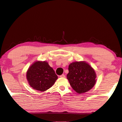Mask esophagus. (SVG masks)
Masks as SVG:
<instances>
[{
	"mask_svg": "<svg viewBox=\"0 0 122 122\" xmlns=\"http://www.w3.org/2000/svg\"><path fill=\"white\" fill-rule=\"evenodd\" d=\"M60 77H61V78H64V77H65V75L64 74H62L60 76Z\"/></svg>",
	"mask_w": 122,
	"mask_h": 122,
	"instance_id": "1",
	"label": "esophagus"
}]
</instances>
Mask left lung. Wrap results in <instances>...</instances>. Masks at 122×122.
Returning a JSON list of instances; mask_svg holds the SVG:
<instances>
[{"instance_id": "1", "label": "left lung", "mask_w": 122, "mask_h": 122, "mask_svg": "<svg viewBox=\"0 0 122 122\" xmlns=\"http://www.w3.org/2000/svg\"><path fill=\"white\" fill-rule=\"evenodd\" d=\"M68 69L67 79L73 89L78 94L90 91L96 83V73L86 61L73 62L69 65Z\"/></svg>"}]
</instances>
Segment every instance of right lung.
<instances>
[{"label":"right lung","mask_w":122,"mask_h":122,"mask_svg":"<svg viewBox=\"0 0 122 122\" xmlns=\"http://www.w3.org/2000/svg\"><path fill=\"white\" fill-rule=\"evenodd\" d=\"M26 76L33 89L41 92L50 88L58 78L54 70L46 61H35L29 66Z\"/></svg>","instance_id":"1"}]
</instances>
